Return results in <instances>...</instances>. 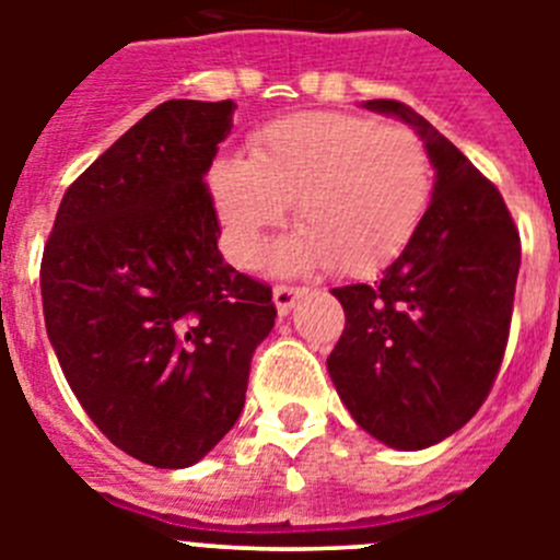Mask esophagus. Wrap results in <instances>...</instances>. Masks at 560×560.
<instances>
[{"label":"esophagus","instance_id":"obj_1","mask_svg":"<svg viewBox=\"0 0 560 560\" xmlns=\"http://www.w3.org/2000/svg\"><path fill=\"white\" fill-rule=\"evenodd\" d=\"M305 294V289H296V285H275L271 296H275V308L280 316H289L294 303Z\"/></svg>","mask_w":560,"mask_h":560}]
</instances>
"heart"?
Masks as SVG:
<instances>
[{
  "mask_svg": "<svg viewBox=\"0 0 560 560\" xmlns=\"http://www.w3.org/2000/svg\"><path fill=\"white\" fill-rule=\"evenodd\" d=\"M210 192L237 264L294 201L300 232L269 252L280 271L328 264L370 275L407 249L432 199L427 145L404 126L341 112H300L252 137L249 160L224 156Z\"/></svg>",
  "mask_w": 560,
  "mask_h": 560,
  "instance_id": "obj_1",
  "label": "heart"
}]
</instances>
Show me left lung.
I'll return each mask as SVG.
<instances>
[{"mask_svg": "<svg viewBox=\"0 0 560 560\" xmlns=\"http://www.w3.org/2000/svg\"><path fill=\"white\" fill-rule=\"evenodd\" d=\"M427 145L434 187L420 230L373 285L334 289L345 330L328 373L350 418L420 452L474 418L502 364L522 244L497 187L415 108L364 101Z\"/></svg>", "mask_w": 560, "mask_h": 560, "instance_id": "8db88e82", "label": "left lung"}]
</instances>
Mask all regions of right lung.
<instances>
[{
  "mask_svg": "<svg viewBox=\"0 0 560 560\" xmlns=\"http://www.w3.org/2000/svg\"><path fill=\"white\" fill-rule=\"evenodd\" d=\"M235 103L167 101L78 176L42 260L49 345L114 446L187 468L244 409L271 289L224 264L205 176Z\"/></svg>",
  "mask_w": 560,
  "mask_h": 560,
  "instance_id": "right-lung-1",
  "label": "right lung"
}]
</instances>
